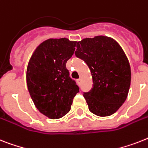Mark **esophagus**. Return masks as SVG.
<instances>
[{
	"label": "esophagus",
	"mask_w": 148,
	"mask_h": 148,
	"mask_svg": "<svg viewBox=\"0 0 148 148\" xmlns=\"http://www.w3.org/2000/svg\"><path fill=\"white\" fill-rule=\"evenodd\" d=\"M81 81H82V79H81V78H79V79H77V84L79 85L81 84Z\"/></svg>",
	"instance_id": "1"
}]
</instances>
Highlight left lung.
<instances>
[{
  "label": "left lung",
  "mask_w": 148,
  "mask_h": 148,
  "mask_svg": "<svg viewBox=\"0 0 148 148\" xmlns=\"http://www.w3.org/2000/svg\"><path fill=\"white\" fill-rule=\"evenodd\" d=\"M75 55L88 65L93 87L84 94L89 110L98 116L115 113L125 101L131 84L130 64L116 40L106 36L86 38Z\"/></svg>",
  "instance_id": "8db88e82"
}]
</instances>
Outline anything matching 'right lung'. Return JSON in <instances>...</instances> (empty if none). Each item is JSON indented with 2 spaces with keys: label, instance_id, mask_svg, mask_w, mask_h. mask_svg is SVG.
<instances>
[{
  "label": "right lung",
  "instance_id": "add662e5",
  "mask_svg": "<svg viewBox=\"0 0 148 148\" xmlns=\"http://www.w3.org/2000/svg\"><path fill=\"white\" fill-rule=\"evenodd\" d=\"M76 41L49 39L33 51L26 69V84L35 106L51 119L70 111L79 87L69 77L66 63L73 55Z\"/></svg>",
  "mask_w": 148,
  "mask_h": 148
}]
</instances>
